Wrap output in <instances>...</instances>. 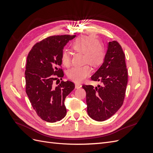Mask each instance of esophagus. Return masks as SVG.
<instances>
[{
  "label": "esophagus",
  "instance_id": "obj_1",
  "mask_svg": "<svg viewBox=\"0 0 153 153\" xmlns=\"http://www.w3.org/2000/svg\"><path fill=\"white\" fill-rule=\"evenodd\" d=\"M81 87H82V85L80 84H78V83L75 84V88H76V89H79V88H80Z\"/></svg>",
  "mask_w": 153,
  "mask_h": 153
}]
</instances>
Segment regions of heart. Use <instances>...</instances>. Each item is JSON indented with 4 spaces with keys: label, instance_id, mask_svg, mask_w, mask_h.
Masks as SVG:
<instances>
[{
    "label": "heart",
    "instance_id": "1",
    "mask_svg": "<svg viewBox=\"0 0 153 153\" xmlns=\"http://www.w3.org/2000/svg\"><path fill=\"white\" fill-rule=\"evenodd\" d=\"M73 49L77 52L84 53V61L93 67L98 66L105 58L104 47L100 41L93 36H82L77 38L72 45ZM61 62L64 66L69 67L71 64L70 53L68 50H63L61 55ZM91 69L89 65L75 66L67 72L69 79L75 82L84 80L89 75Z\"/></svg>",
    "mask_w": 153,
    "mask_h": 153
}]
</instances>
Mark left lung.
<instances>
[{"label":"left lung","instance_id":"8db88e82","mask_svg":"<svg viewBox=\"0 0 153 153\" xmlns=\"http://www.w3.org/2000/svg\"><path fill=\"white\" fill-rule=\"evenodd\" d=\"M125 55L116 41L108 43L104 62L91 80L100 81L102 85L94 87L83 85L86 92L87 114L97 121L109 119L121 107L128 83Z\"/></svg>","mask_w":153,"mask_h":153}]
</instances>
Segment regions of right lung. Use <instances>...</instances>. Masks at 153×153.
I'll return each mask as SVG.
<instances>
[{
    "label": "right lung",
    "mask_w": 153,
    "mask_h": 153,
    "mask_svg": "<svg viewBox=\"0 0 153 153\" xmlns=\"http://www.w3.org/2000/svg\"><path fill=\"white\" fill-rule=\"evenodd\" d=\"M75 35L52 36L35 44L27 58L25 90L38 116L48 123L61 121L66 115L64 100L75 88L70 81L53 85L55 76L62 78L61 55L69 41Z\"/></svg>",
    "instance_id": "right-lung-1"
}]
</instances>
